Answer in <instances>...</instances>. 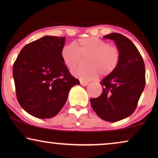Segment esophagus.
Masks as SVG:
<instances>
[{
	"instance_id": "esophagus-1",
	"label": "esophagus",
	"mask_w": 158,
	"mask_h": 158,
	"mask_svg": "<svg viewBox=\"0 0 158 158\" xmlns=\"http://www.w3.org/2000/svg\"><path fill=\"white\" fill-rule=\"evenodd\" d=\"M80 83H81V85H83V86H85V85H88V82L87 81H80Z\"/></svg>"
}]
</instances>
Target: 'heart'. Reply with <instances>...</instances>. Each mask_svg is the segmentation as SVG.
I'll use <instances>...</instances> for the list:
<instances>
[{
  "mask_svg": "<svg viewBox=\"0 0 158 158\" xmlns=\"http://www.w3.org/2000/svg\"><path fill=\"white\" fill-rule=\"evenodd\" d=\"M74 44H66L61 50L64 64L69 69L78 65L82 58H86L85 68H77L72 71L83 81H90L98 77L106 76L113 73L119 64L121 52L117 47L98 37L79 39Z\"/></svg>",
  "mask_w": 158,
  "mask_h": 158,
  "instance_id": "b5f03b06",
  "label": "heart"
}]
</instances>
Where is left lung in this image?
<instances>
[{"mask_svg":"<svg viewBox=\"0 0 158 158\" xmlns=\"http://www.w3.org/2000/svg\"><path fill=\"white\" fill-rule=\"evenodd\" d=\"M113 40L119 49L121 59L115 70L101 82L103 92L90 104L102 119L115 122L135 111L145 86V68L142 55L128 38L118 33L103 36Z\"/></svg>","mask_w":158,"mask_h":158,"instance_id":"obj_1","label":"left lung"}]
</instances>
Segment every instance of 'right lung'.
Returning a JSON list of instances; mask_svg holds the SVG:
<instances>
[{
	"mask_svg": "<svg viewBox=\"0 0 158 158\" xmlns=\"http://www.w3.org/2000/svg\"><path fill=\"white\" fill-rule=\"evenodd\" d=\"M64 42V36H43L23 47L14 62L17 100L34 117L57 115L65 104L70 88L80 83L62 61Z\"/></svg>",
	"mask_w": 158,
	"mask_h": 158,
	"instance_id": "right-lung-1",
	"label": "right lung"
}]
</instances>
